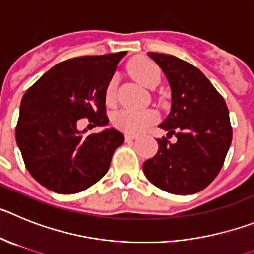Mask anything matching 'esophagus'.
<instances>
[{
	"mask_svg": "<svg viewBox=\"0 0 254 254\" xmlns=\"http://www.w3.org/2000/svg\"><path fill=\"white\" fill-rule=\"evenodd\" d=\"M134 139H136L135 135H132V134H125V141H132Z\"/></svg>",
	"mask_w": 254,
	"mask_h": 254,
	"instance_id": "esophagus-1",
	"label": "esophagus"
}]
</instances>
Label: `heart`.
I'll use <instances>...</instances> for the list:
<instances>
[{"mask_svg":"<svg viewBox=\"0 0 254 254\" xmlns=\"http://www.w3.org/2000/svg\"><path fill=\"white\" fill-rule=\"evenodd\" d=\"M129 72L132 78L145 87H152L161 79V70L154 62L147 58H136L129 64ZM116 78L114 77L106 87V101L111 104L115 100ZM157 115L152 110H134V109H123L116 111L113 115V124L118 129L130 134H138L143 131L155 122Z\"/></svg>","mask_w":254,"mask_h":254,"instance_id":"heart-1","label":"heart"}]
</instances>
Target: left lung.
Returning a JSON list of instances; mask_svg holds the SVG:
<instances>
[{
    "label": "left lung",
    "mask_w": 254,
    "mask_h": 254,
    "mask_svg": "<svg viewBox=\"0 0 254 254\" xmlns=\"http://www.w3.org/2000/svg\"><path fill=\"white\" fill-rule=\"evenodd\" d=\"M166 74L171 113L159 127L158 153L144 162L145 177L175 195H191L209 186L223 167L232 143L229 111L223 96L195 65L170 56L148 53ZM175 135L176 143L168 138Z\"/></svg>",
    "instance_id": "obj_1"
}]
</instances>
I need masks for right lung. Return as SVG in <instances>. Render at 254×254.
Returning <instances> with one entry per match:
<instances>
[{
  "mask_svg": "<svg viewBox=\"0 0 254 254\" xmlns=\"http://www.w3.org/2000/svg\"><path fill=\"white\" fill-rule=\"evenodd\" d=\"M127 52L86 56L50 68L24 95L16 143L36 181L57 193H77L101 180L124 141L115 129L83 135L77 123L87 118L106 127V87Z\"/></svg>",
  "mask_w": 254,
  "mask_h": 254,
  "instance_id": "right-lung-1",
  "label": "right lung"
}]
</instances>
